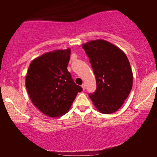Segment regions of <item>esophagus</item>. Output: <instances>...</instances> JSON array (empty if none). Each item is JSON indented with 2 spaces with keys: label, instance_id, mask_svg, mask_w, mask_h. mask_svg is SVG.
<instances>
[{
  "label": "esophagus",
  "instance_id": "esophagus-1",
  "mask_svg": "<svg viewBox=\"0 0 157 157\" xmlns=\"http://www.w3.org/2000/svg\"><path fill=\"white\" fill-rule=\"evenodd\" d=\"M81 87H82V89H83V91H84L85 90V89H86V85L84 84V83H83L82 85H81Z\"/></svg>",
  "mask_w": 157,
  "mask_h": 157
}]
</instances>
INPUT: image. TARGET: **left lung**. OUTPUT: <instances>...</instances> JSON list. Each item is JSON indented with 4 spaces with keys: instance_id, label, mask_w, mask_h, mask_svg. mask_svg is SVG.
Instances as JSON below:
<instances>
[{
    "instance_id": "1",
    "label": "left lung",
    "mask_w": 157,
    "mask_h": 157,
    "mask_svg": "<svg viewBox=\"0 0 157 157\" xmlns=\"http://www.w3.org/2000/svg\"><path fill=\"white\" fill-rule=\"evenodd\" d=\"M89 58L96 81V90L89 97L99 112L117 111L129 95L133 73L123 51L106 40H91L82 45Z\"/></svg>"
}]
</instances>
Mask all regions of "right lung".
I'll use <instances>...</instances> for the list:
<instances>
[{
    "instance_id": "right-lung-1",
    "label": "right lung",
    "mask_w": 157,
    "mask_h": 157,
    "mask_svg": "<svg viewBox=\"0 0 157 157\" xmlns=\"http://www.w3.org/2000/svg\"><path fill=\"white\" fill-rule=\"evenodd\" d=\"M71 49L44 53L31 61L25 87L36 108L50 117H59L69 110L77 94L82 91L73 81L67 66Z\"/></svg>"
}]
</instances>
